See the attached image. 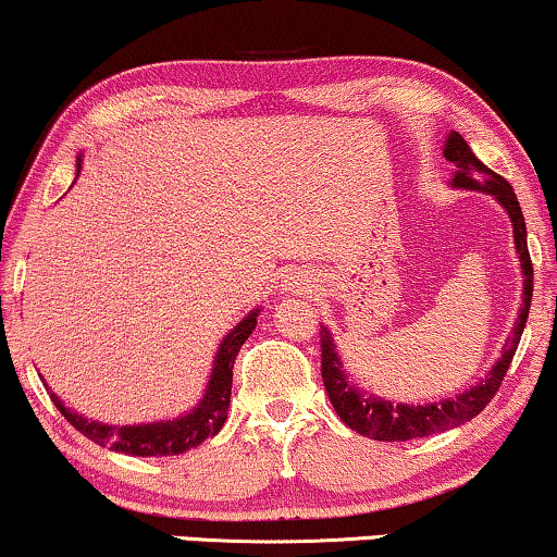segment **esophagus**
<instances>
[{
	"label": "esophagus",
	"mask_w": 557,
	"mask_h": 557,
	"mask_svg": "<svg viewBox=\"0 0 557 557\" xmlns=\"http://www.w3.org/2000/svg\"><path fill=\"white\" fill-rule=\"evenodd\" d=\"M292 286H296V284H292ZM296 288H298V286H296Z\"/></svg>",
	"instance_id": "1"
}]
</instances>
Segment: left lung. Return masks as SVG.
<instances>
[{
  "mask_svg": "<svg viewBox=\"0 0 557 557\" xmlns=\"http://www.w3.org/2000/svg\"><path fill=\"white\" fill-rule=\"evenodd\" d=\"M445 158L449 163H455L457 173L453 178L455 188H470L493 193V196L505 206V211L510 213L512 233H515V248L520 253L522 263V276H525V288H522V309L520 317L515 321V329L510 338L505 342L503 357L497 359V364L490 369V374L482 379L478 386H472L470 392H462L459 397L442 399L437 405H424V407H409V405H392V401L376 399L369 394L357 392V386L346 382L342 361L336 357L332 334L321 326V379H324L326 394L332 399L336 414L342 417L346 426H351L354 432L364 434L379 442H407L430 437V434L453 430L465 422H470L472 417H478L485 409L503 384L507 369L512 364L515 351H518L520 336L525 332V321L530 313V301H533V261H530L528 251V231L525 219H522L518 196H515L512 185L507 183L503 175L490 171L485 163H480L470 150V145L459 133H449L445 143Z\"/></svg>",
  "mask_w": 557,
  "mask_h": 557,
  "instance_id": "obj_1",
  "label": "left lung"
}]
</instances>
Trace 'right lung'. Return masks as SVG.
Instances as JSON below:
<instances>
[{"mask_svg":"<svg viewBox=\"0 0 557 557\" xmlns=\"http://www.w3.org/2000/svg\"><path fill=\"white\" fill-rule=\"evenodd\" d=\"M256 317H259V309L248 313V317L223 338L221 349L215 354L213 374H211V382H208L203 401H200L190 414L173 419V422L110 426L72 412V409L62 405L58 394L50 392V397L54 401V407L62 412V417L67 419L77 432H83L87 440H92L95 445L110 447L115 449V453L133 455V457L181 455L185 449L198 447L200 442L208 437H215V434L221 432L225 417H228V405H231L233 361H236V354L240 351V346L246 344V338L251 336V332L256 329Z\"/></svg>","mask_w":557,"mask_h":557,"instance_id":"obj_1","label":"right lung"}]
</instances>
